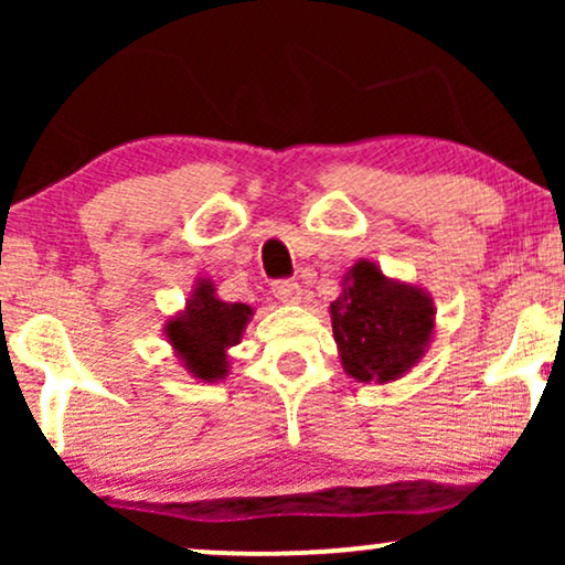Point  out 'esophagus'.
<instances>
[{
	"mask_svg": "<svg viewBox=\"0 0 565 565\" xmlns=\"http://www.w3.org/2000/svg\"><path fill=\"white\" fill-rule=\"evenodd\" d=\"M274 297L276 300L287 302V305H295L302 300V289L297 281H289V278H281V281L274 284Z\"/></svg>",
	"mask_w": 565,
	"mask_h": 565,
	"instance_id": "34e87169",
	"label": "esophagus"
}]
</instances>
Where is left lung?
Masks as SVG:
<instances>
[{"label": "left lung", "mask_w": 565, "mask_h": 565, "mask_svg": "<svg viewBox=\"0 0 565 565\" xmlns=\"http://www.w3.org/2000/svg\"><path fill=\"white\" fill-rule=\"evenodd\" d=\"M329 316L342 369L355 382L377 385L417 366L436 329L433 297L417 284L387 278L372 260H359L342 276Z\"/></svg>", "instance_id": "8db88e82"}]
</instances>
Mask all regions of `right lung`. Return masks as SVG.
<instances>
[{
    "label": "right lung",
    "mask_w": 565,
    "mask_h": 565,
    "mask_svg": "<svg viewBox=\"0 0 565 565\" xmlns=\"http://www.w3.org/2000/svg\"><path fill=\"white\" fill-rule=\"evenodd\" d=\"M252 305L225 302L212 278H196L185 308L164 323L167 342L185 372L199 382H217L228 374V350L242 342Z\"/></svg>",
    "instance_id": "obj_1"
}]
</instances>
